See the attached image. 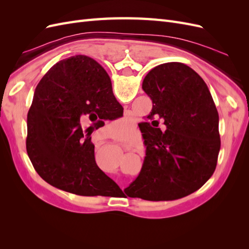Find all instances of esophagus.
Segmentation results:
<instances>
[{
  "label": "esophagus",
  "instance_id": "34e87169",
  "mask_svg": "<svg viewBox=\"0 0 249 249\" xmlns=\"http://www.w3.org/2000/svg\"><path fill=\"white\" fill-rule=\"evenodd\" d=\"M125 146L129 148H132V147H134V144H132V143H125Z\"/></svg>",
  "mask_w": 249,
  "mask_h": 249
}]
</instances>
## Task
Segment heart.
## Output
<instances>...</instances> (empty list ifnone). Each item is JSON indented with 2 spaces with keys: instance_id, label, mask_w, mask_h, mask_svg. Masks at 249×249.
<instances>
[{
  "instance_id": "b5f03b06",
  "label": "heart",
  "mask_w": 249,
  "mask_h": 249,
  "mask_svg": "<svg viewBox=\"0 0 249 249\" xmlns=\"http://www.w3.org/2000/svg\"><path fill=\"white\" fill-rule=\"evenodd\" d=\"M120 122H122V123H126L127 124V126H129L130 124H131V122H129V120H126V119H122V120H120ZM120 135V134H119ZM105 164H107L108 165V161H105ZM107 165H106V166H107ZM104 166H105V165H104Z\"/></svg>"
}]
</instances>
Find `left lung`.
I'll list each match as a JSON object with an SVG mask.
<instances>
[{
  "mask_svg": "<svg viewBox=\"0 0 249 249\" xmlns=\"http://www.w3.org/2000/svg\"><path fill=\"white\" fill-rule=\"evenodd\" d=\"M142 89L153 109L141 132L146 146L139 176L124 192L144 200H175L205 184L215 171L220 150L219 116L207 84L179 62L156 66ZM164 124L165 132L158 128Z\"/></svg>",
  "mask_w": 249,
  "mask_h": 249,
  "instance_id": "obj_1",
  "label": "left lung"
}]
</instances>
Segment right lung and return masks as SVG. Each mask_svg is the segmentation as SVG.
I'll list each match as a JSON object with an SVG mask.
<instances>
[{"mask_svg": "<svg viewBox=\"0 0 249 249\" xmlns=\"http://www.w3.org/2000/svg\"><path fill=\"white\" fill-rule=\"evenodd\" d=\"M122 112L110 78L95 60L77 55L56 63L37 85L27 117V153L37 173L82 196H108L120 189L96 165L89 129ZM87 115L93 125L83 131L80 117Z\"/></svg>", "mask_w": 249, "mask_h": 249, "instance_id": "obj_1", "label": "right lung"}]
</instances>
